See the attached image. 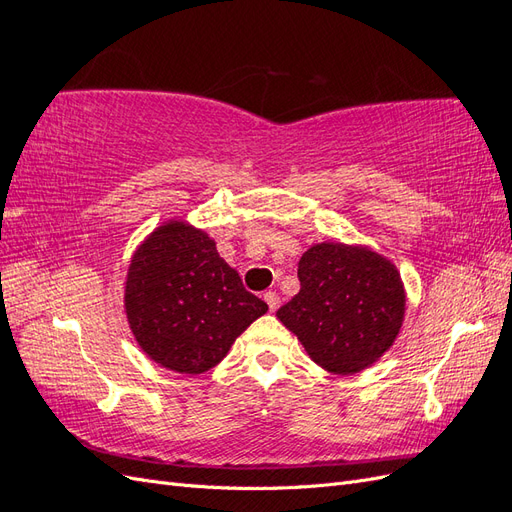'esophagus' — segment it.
I'll return each mask as SVG.
<instances>
[{"label":"esophagus","instance_id":"obj_1","mask_svg":"<svg viewBox=\"0 0 512 512\" xmlns=\"http://www.w3.org/2000/svg\"><path fill=\"white\" fill-rule=\"evenodd\" d=\"M265 301H267V305H269L271 312H275V309L280 307V294L273 292V290H269V292H265Z\"/></svg>","mask_w":512,"mask_h":512}]
</instances>
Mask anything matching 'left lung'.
Masks as SVG:
<instances>
[{
  "label": "left lung",
  "instance_id": "obj_1",
  "mask_svg": "<svg viewBox=\"0 0 512 512\" xmlns=\"http://www.w3.org/2000/svg\"><path fill=\"white\" fill-rule=\"evenodd\" d=\"M299 294L277 309L316 365L352 376L380 361L406 318V286L367 245L314 243L299 260Z\"/></svg>",
  "mask_w": 512,
  "mask_h": 512
}]
</instances>
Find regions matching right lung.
Masks as SVG:
<instances>
[{
	"mask_svg": "<svg viewBox=\"0 0 512 512\" xmlns=\"http://www.w3.org/2000/svg\"><path fill=\"white\" fill-rule=\"evenodd\" d=\"M123 309L153 363L196 376L218 365L269 305L243 288L207 230L170 218L134 250Z\"/></svg>",
	"mask_w": 512,
	"mask_h": 512,
	"instance_id": "right-lung-1",
	"label": "right lung"
}]
</instances>
